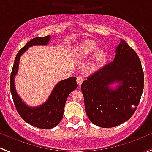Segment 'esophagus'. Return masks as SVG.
Wrapping results in <instances>:
<instances>
[{
    "mask_svg": "<svg viewBox=\"0 0 152 152\" xmlns=\"http://www.w3.org/2000/svg\"><path fill=\"white\" fill-rule=\"evenodd\" d=\"M83 81H84V77H82V76H81V75H80V76H78V77H77V85H78L79 86L82 85V82H83Z\"/></svg>",
    "mask_w": 152,
    "mask_h": 152,
    "instance_id": "34e87169",
    "label": "esophagus"
}]
</instances>
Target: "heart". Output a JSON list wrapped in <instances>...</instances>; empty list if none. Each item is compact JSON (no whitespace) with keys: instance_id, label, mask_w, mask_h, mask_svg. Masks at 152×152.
Returning <instances> with one entry per match:
<instances>
[{"instance_id":"obj_1","label":"heart","mask_w":152,"mask_h":152,"mask_svg":"<svg viewBox=\"0 0 152 152\" xmlns=\"http://www.w3.org/2000/svg\"><path fill=\"white\" fill-rule=\"evenodd\" d=\"M97 48V45L93 41H86L79 45L77 50V55L80 59H86L93 55ZM104 53L102 50H97L94 54V59L99 62L104 59Z\"/></svg>"}]
</instances>
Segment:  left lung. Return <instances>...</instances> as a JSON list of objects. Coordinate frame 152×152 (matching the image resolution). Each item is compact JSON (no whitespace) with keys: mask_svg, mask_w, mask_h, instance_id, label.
<instances>
[{"mask_svg":"<svg viewBox=\"0 0 152 152\" xmlns=\"http://www.w3.org/2000/svg\"><path fill=\"white\" fill-rule=\"evenodd\" d=\"M115 52L112 62L89 75L81 86L87 116L102 128L129 119L144 90V71L135 51L121 40ZM114 83H119L116 89L110 87Z\"/></svg>","mask_w":152,"mask_h":152,"instance_id":"8db88e82","label":"left lung"}]
</instances>
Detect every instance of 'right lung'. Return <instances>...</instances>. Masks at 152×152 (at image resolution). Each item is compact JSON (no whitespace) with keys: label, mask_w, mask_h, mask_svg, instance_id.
Masks as SVG:
<instances>
[{"label":"right lung","mask_w":152,"mask_h":152,"mask_svg":"<svg viewBox=\"0 0 152 152\" xmlns=\"http://www.w3.org/2000/svg\"><path fill=\"white\" fill-rule=\"evenodd\" d=\"M50 39L51 37L48 35L45 37H34L27 42L26 45L17 53L10 77L11 93L19 115L28 124L43 129L53 128L60 122L64 115L66 99L69 94L77 87L76 77H70L67 79L60 81L54 87L48 99L42 105L35 107L27 106L19 97L15 90L14 78L19 70L20 56L23 53L33 45H46Z\"/></svg>","instance_id":"obj_1"}]
</instances>
